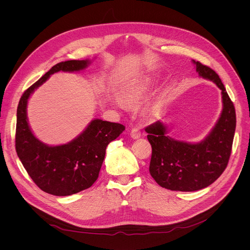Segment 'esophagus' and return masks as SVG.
I'll use <instances>...</instances> for the list:
<instances>
[{
  "label": "esophagus",
  "instance_id": "1",
  "mask_svg": "<svg viewBox=\"0 0 250 250\" xmlns=\"http://www.w3.org/2000/svg\"><path fill=\"white\" fill-rule=\"evenodd\" d=\"M140 135H141V132H140V129H139V128H136V127L131 128V130H130V136H131L132 138L136 139V138L140 137Z\"/></svg>",
  "mask_w": 250,
  "mask_h": 250
}]
</instances>
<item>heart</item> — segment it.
Segmentation results:
<instances>
[{
	"label": "heart",
	"instance_id": "b5f03b06",
	"mask_svg": "<svg viewBox=\"0 0 250 250\" xmlns=\"http://www.w3.org/2000/svg\"><path fill=\"white\" fill-rule=\"evenodd\" d=\"M148 88L149 83L146 80L133 82L124 89L122 96L127 102H136L146 94Z\"/></svg>",
	"mask_w": 250,
	"mask_h": 250
}]
</instances>
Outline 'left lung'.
I'll return each mask as SVG.
<instances>
[{"label":"left lung","mask_w":250,"mask_h":250,"mask_svg":"<svg viewBox=\"0 0 250 250\" xmlns=\"http://www.w3.org/2000/svg\"><path fill=\"white\" fill-rule=\"evenodd\" d=\"M193 62L200 76L222 90L224 109L215 127L200 144L169 137L167 127L160 122L146 127L152 147L150 175L159 186L172 191H198L218 179L228 166L236 125L233 103L219 75L208 66Z\"/></svg>","instance_id":"obj_1"}]
</instances>
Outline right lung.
<instances>
[{"mask_svg": "<svg viewBox=\"0 0 250 250\" xmlns=\"http://www.w3.org/2000/svg\"><path fill=\"white\" fill-rule=\"evenodd\" d=\"M88 64L89 60L57 63L23 92L18 105V156L37 186L54 196H69L90 188L98 179L106 146L125 130V125L121 124L94 120L74 140L57 146H48L32 134L26 119V104L30 94L51 74L58 71H79Z\"/></svg>", "mask_w": 250, "mask_h": 250, "instance_id": "add662e5", "label": "right lung"}]
</instances>
